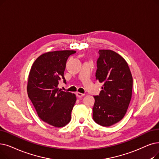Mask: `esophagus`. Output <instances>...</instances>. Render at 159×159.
Instances as JSON below:
<instances>
[{
	"instance_id": "obj_1",
	"label": "esophagus",
	"mask_w": 159,
	"mask_h": 159,
	"mask_svg": "<svg viewBox=\"0 0 159 159\" xmlns=\"http://www.w3.org/2000/svg\"><path fill=\"white\" fill-rule=\"evenodd\" d=\"M76 95H77L78 98H82V97H83V96L85 95L84 93H80V92H77V93H76Z\"/></svg>"
}]
</instances>
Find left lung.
Masks as SVG:
<instances>
[{"instance_id":"8db88e82","label":"left lung","mask_w":159,"mask_h":159,"mask_svg":"<svg viewBox=\"0 0 159 159\" xmlns=\"http://www.w3.org/2000/svg\"><path fill=\"white\" fill-rule=\"evenodd\" d=\"M95 79L102 83L99 95L94 96L93 120L109 127L125 116L132 98L133 77L125 60L109 49L99 51Z\"/></svg>"}]
</instances>
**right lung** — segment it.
<instances>
[{
    "mask_svg": "<svg viewBox=\"0 0 159 159\" xmlns=\"http://www.w3.org/2000/svg\"><path fill=\"white\" fill-rule=\"evenodd\" d=\"M75 51L43 53L33 63L29 75L27 93L39 118L55 127H63L71 121L76 95L59 89L68 58Z\"/></svg>",
    "mask_w": 159,
    "mask_h": 159,
    "instance_id": "add662e5",
    "label": "right lung"
}]
</instances>
